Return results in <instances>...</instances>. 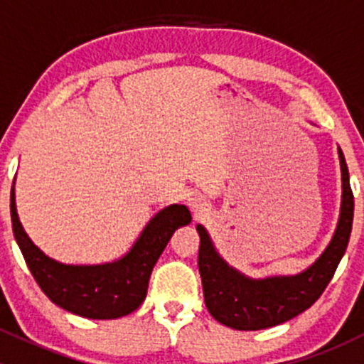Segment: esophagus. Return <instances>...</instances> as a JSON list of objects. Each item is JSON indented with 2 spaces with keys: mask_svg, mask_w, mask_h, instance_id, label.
<instances>
[{
  "mask_svg": "<svg viewBox=\"0 0 364 364\" xmlns=\"http://www.w3.org/2000/svg\"><path fill=\"white\" fill-rule=\"evenodd\" d=\"M188 205L196 216H200L204 211H208V200H205L200 193H190Z\"/></svg>",
  "mask_w": 364,
  "mask_h": 364,
  "instance_id": "34e87169",
  "label": "esophagus"
}]
</instances>
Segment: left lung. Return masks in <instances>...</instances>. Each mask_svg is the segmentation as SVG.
<instances>
[{
	"label": "left lung",
	"mask_w": 364,
	"mask_h": 364,
	"mask_svg": "<svg viewBox=\"0 0 364 364\" xmlns=\"http://www.w3.org/2000/svg\"><path fill=\"white\" fill-rule=\"evenodd\" d=\"M338 159L341 205L336 230L326 250L301 273L267 278L247 277L220 257L208 230L197 225L200 236L199 273L203 278L204 301L209 314L220 324L240 331L273 328L303 314L321 297L347 250L354 218V196L340 148Z\"/></svg>",
	"instance_id": "obj_1"
}]
</instances>
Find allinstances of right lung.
I'll use <instances>...</instances> for the list:
<instances>
[{
  "mask_svg": "<svg viewBox=\"0 0 364 364\" xmlns=\"http://www.w3.org/2000/svg\"><path fill=\"white\" fill-rule=\"evenodd\" d=\"M12 229L33 278L43 294L63 310L86 318H119L137 310L146 299L148 282L156 260L176 229L192 222L188 208L171 204L160 209L142 229L132 248L105 264H63L50 259L26 234L10 192Z\"/></svg>",
  "mask_w": 364,
  "mask_h": 364,
  "instance_id": "1",
  "label": "right lung"
}]
</instances>
